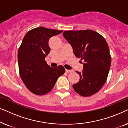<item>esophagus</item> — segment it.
I'll list each match as a JSON object with an SVG mask.
<instances>
[{
    "instance_id": "34e87169",
    "label": "esophagus",
    "mask_w": 128,
    "mask_h": 128,
    "mask_svg": "<svg viewBox=\"0 0 128 128\" xmlns=\"http://www.w3.org/2000/svg\"><path fill=\"white\" fill-rule=\"evenodd\" d=\"M66 72L67 73H70L72 72V70H66Z\"/></svg>"
}]
</instances>
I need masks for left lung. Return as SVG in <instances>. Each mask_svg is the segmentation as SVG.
Listing matches in <instances>:
<instances>
[{
    "instance_id": "obj_1",
    "label": "left lung",
    "mask_w": 128,
    "mask_h": 128,
    "mask_svg": "<svg viewBox=\"0 0 128 128\" xmlns=\"http://www.w3.org/2000/svg\"><path fill=\"white\" fill-rule=\"evenodd\" d=\"M62 35L72 46L76 57L84 60L82 72L76 71L80 78L72 85L74 91L85 97L95 94L106 82L111 64L106 41L92 30L65 31Z\"/></svg>"
}]
</instances>
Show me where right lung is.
<instances>
[{"label": "right lung", "mask_w": 128, "mask_h": 128, "mask_svg": "<svg viewBox=\"0 0 128 128\" xmlns=\"http://www.w3.org/2000/svg\"><path fill=\"white\" fill-rule=\"evenodd\" d=\"M62 32L38 27L28 31L24 37L18 51V70L25 86L34 94L49 92L59 76L65 72L63 66L52 68L45 61L50 52L49 39Z\"/></svg>", "instance_id": "right-lung-1"}]
</instances>
